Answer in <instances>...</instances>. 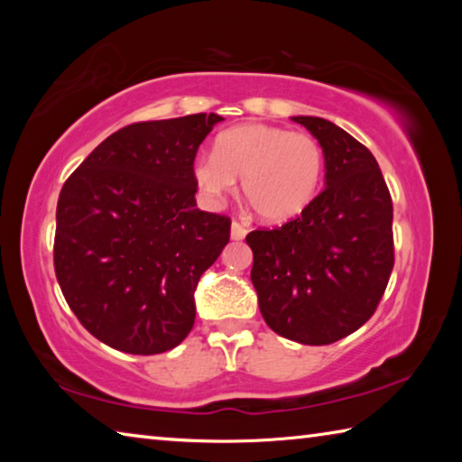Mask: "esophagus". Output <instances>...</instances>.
<instances>
[{"label": "esophagus", "mask_w": 462, "mask_h": 462, "mask_svg": "<svg viewBox=\"0 0 462 462\" xmlns=\"http://www.w3.org/2000/svg\"><path fill=\"white\" fill-rule=\"evenodd\" d=\"M246 228L242 224H238V222H232V230H230V236H232V240H242L246 236Z\"/></svg>", "instance_id": "34e87169"}]
</instances>
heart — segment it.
Wrapping results in <instances>:
<instances>
[{"label": "heart", "instance_id": "heart-1", "mask_svg": "<svg viewBox=\"0 0 462 462\" xmlns=\"http://www.w3.org/2000/svg\"><path fill=\"white\" fill-rule=\"evenodd\" d=\"M193 177L209 203L242 193L264 222H287L316 199L324 179V151L318 140L269 124H242L216 138L214 152L195 159Z\"/></svg>", "mask_w": 462, "mask_h": 462}]
</instances>
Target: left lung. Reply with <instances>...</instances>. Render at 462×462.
Segmentation results:
<instances>
[{
	"instance_id": "1",
	"label": "left lung",
	"mask_w": 462,
	"mask_h": 462,
	"mask_svg": "<svg viewBox=\"0 0 462 462\" xmlns=\"http://www.w3.org/2000/svg\"><path fill=\"white\" fill-rule=\"evenodd\" d=\"M324 151L326 187L300 217L246 236L264 322L310 346L358 330L393 269V203L374 156L316 116H293Z\"/></svg>"
}]
</instances>
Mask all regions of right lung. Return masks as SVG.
Wrapping results in <instances>:
<instances>
[{"label": "right lung", "instance_id": "right-lung-1", "mask_svg": "<svg viewBox=\"0 0 462 462\" xmlns=\"http://www.w3.org/2000/svg\"><path fill=\"white\" fill-rule=\"evenodd\" d=\"M222 120L130 124L62 185L54 273L73 314L107 346L159 355L191 332L195 287L230 240L228 217L195 206V154Z\"/></svg>", "mask_w": 462, "mask_h": 462}]
</instances>
